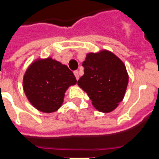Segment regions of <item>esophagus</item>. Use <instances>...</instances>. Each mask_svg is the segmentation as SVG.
I'll return each mask as SVG.
<instances>
[{"label":"esophagus","mask_w":159,"mask_h":159,"mask_svg":"<svg viewBox=\"0 0 159 159\" xmlns=\"http://www.w3.org/2000/svg\"><path fill=\"white\" fill-rule=\"evenodd\" d=\"M73 73H74L75 77H76L77 80L79 79V73H78V72H77V71H74V72H73Z\"/></svg>","instance_id":"1"}]
</instances>
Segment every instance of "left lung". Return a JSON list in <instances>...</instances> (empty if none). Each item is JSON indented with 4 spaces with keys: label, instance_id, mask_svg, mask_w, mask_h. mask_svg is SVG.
<instances>
[{
    "label": "left lung",
    "instance_id": "8db88e82",
    "mask_svg": "<svg viewBox=\"0 0 159 159\" xmlns=\"http://www.w3.org/2000/svg\"><path fill=\"white\" fill-rule=\"evenodd\" d=\"M82 66L84 74L77 84L87 92L92 105L101 112L114 111L123 100L129 76L123 62L107 50L90 53Z\"/></svg>",
    "mask_w": 159,
    "mask_h": 159
}]
</instances>
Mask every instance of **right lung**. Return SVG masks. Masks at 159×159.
Here are the masks:
<instances>
[{
    "instance_id": "right-lung-1",
    "label": "right lung",
    "mask_w": 159,
    "mask_h": 159,
    "mask_svg": "<svg viewBox=\"0 0 159 159\" xmlns=\"http://www.w3.org/2000/svg\"><path fill=\"white\" fill-rule=\"evenodd\" d=\"M76 83L73 72L66 65L48 57L36 60L28 67L24 76L23 88L37 110L51 113L61 107L66 90Z\"/></svg>"
}]
</instances>
